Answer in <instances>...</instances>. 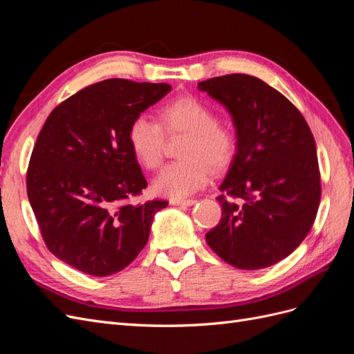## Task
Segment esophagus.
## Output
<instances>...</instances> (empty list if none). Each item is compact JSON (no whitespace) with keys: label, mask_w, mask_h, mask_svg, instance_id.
I'll return each instance as SVG.
<instances>
[{"label":"esophagus","mask_w":354,"mask_h":354,"mask_svg":"<svg viewBox=\"0 0 354 354\" xmlns=\"http://www.w3.org/2000/svg\"><path fill=\"white\" fill-rule=\"evenodd\" d=\"M196 201L195 199H171L169 203L171 205H177V207H192Z\"/></svg>","instance_id":"obj_1"}]
</instances>
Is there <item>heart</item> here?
Wrapping results in <instances>:
<instances>
[{
  "label": "heart",
  "instance_id": "b5f03b06",
  "mask_svg": "<svg viewBox=\"0 0 354 354\" xmlns=\"http://www.w3.org/2000/svg\"><path fill=\"white\" fill-rule=\"evenodd\" d=\"M160 125L147 116H137L128 127L127 140L137 162L156 169L164 159L167 134H186L177 162L168 164L153 180L155 194L173 199L194 195L205 186L212 169L226 167L236 151V138L229 127L217 122V115L194 95H183L159 111Z\"/></svg>",
  "mask_w": 354,
  "mask_h": 354
}]
</instances>
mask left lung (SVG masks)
<instances>
[{"label":"left lung","instance_id":"1","mask_svg":"<svg viewBox=\"0 0 354 354\" xmlns=\"http://www.w3.org/2000/svg\"><path fill=\"white\" fill-rule=\"evenodd\" d=\"M198 88L227 109L236 130V152L217 198L221 220L205 239L238 269L273 266L304 241L316 218L320 173L313 134L283 94L251 75H224Z\"/></svg>","mask_w":354,"mask_h":354}]
</instances>
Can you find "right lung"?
<instances>
[{
	"instance_id": "1",
	"label": "right lung",
	"mask_w": 354,
	"mask_h": 354,
	"mask_svg": "<svg viewBox=\"0 0 354 354\" xmlns=\"http://www.w3.org/2000/svg\"><path fill=\"white\" fill-rule=\"evenodd\" d=\"M169 84L106 80L53 111L32 151L28 198L47 248L91 276L130 264L167 201L131 203L147 186L127 140L128 127Z\"/></svg>"
}]
</instances>
